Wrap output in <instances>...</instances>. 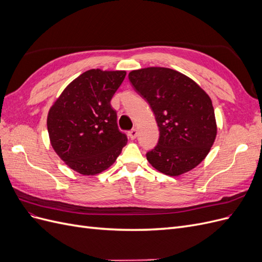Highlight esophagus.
<instances>
[{"instance_id":"34e87169","label":"esophagus","mask_w":262,"mask_h":262,"mask_svg":"<svg viewBox=\"0 0 262 262\" xmlns=\"http://www.w3.org/2000/svg\"><path fill=\"white\" fill-rule=\"evenodd\" d=\"M129 137L131 140H134L138 137V130L137 129H132L131 131H129Z\"/></svg>"}]
</instances>
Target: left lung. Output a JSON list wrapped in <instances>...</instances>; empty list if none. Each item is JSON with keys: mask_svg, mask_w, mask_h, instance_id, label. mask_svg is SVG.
<instances>
[{"mask_svg": "<svg viewBox=\"0 0 262 262\" xmlns=\"http://www.w3.org/2000/svg\"><path fill=\"white\" fill-rule=\"evenodd\" d=\"M129 80L148 102L160 130L157 145L146 154L148 163L173 177L196 167L217 134L209 95L191 78L168 68L134 70Z\"/></svg>", "mask_w": 262, "mask_h": 262, "instance_id": "left-lung-1", "label": "left lung"}]
</instances>
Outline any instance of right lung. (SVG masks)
Masks as SVG:
<instances>
[{"label":"right lung","mask_w":262,"mask_h":262,"mask_svg":"<svg viewBox=\"0 0 262 262\" xmlns=\"http://www.w3.org/2000/svg\"><path fill=\"white\" fill-rule=\"evenodd\" d=\"M125 71L92 69L71 82L47 117L49 140L68 167L84 176L108 169L128 139L118 130L110 100Z\"/></svg>","instance_id":"add662e5"}]
</instances>
